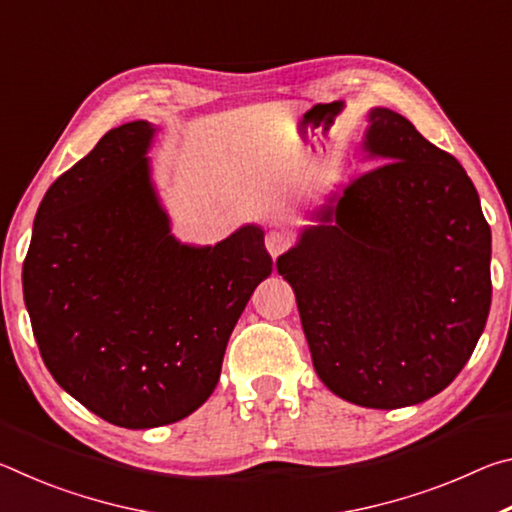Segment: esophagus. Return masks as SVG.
I'll return each instance as SVG.
<instances>
[{"label": "esophagus", "mask_w": 512, "mask_h": 512, "mask_svg": "<svg viewBox=\"0 0 512 512\" xmlns=\"http://www.w3.org/2000/svg\"><path fill=\"white\" fill-rule=\"evenodd\" d=\"M291 246V237L287 235V232H282V230H271L266 235V250H268V255H271L273 259L277 257V255H282L284 250H287Z\"/></svg>", "instance_id": "obj_1"}]
</instances>
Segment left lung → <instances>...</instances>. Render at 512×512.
<instances>
[{"instance_id": "obj_1", "label": "left lung", "mask_w": 512, "mask_h": 512, "mask_svg": "<svg viewBox=\"0 0 512 512\" xmlns=\"http://www.w3.org/2000/svg\"><path fill=\"white\" fill-rule=\"evenodd\" d=\"M363 153L384 164L311 212L316 225L277 273L329 391L402 409L438 395L472 357L492 300V237L465 169L400 112L368 110Z\"/></svg>"}]
</instances>
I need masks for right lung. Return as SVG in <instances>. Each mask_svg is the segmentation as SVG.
Instances as JSON below:
<instances>
[{"instance_id": "obj_1", "label": "right lung", "mask_w": 512, "mask_h": 512, "mask_svg": "<svg viewBox=\"0 0 512 512\" xmlns=\"http://www.w3.org/2000/svg\"><path fill=\"white\" fill-rule=\"evenodd\" d=\"M155 133L144 119L112 128L47 189L22 268L51 377L126 429L205 404L241 311L273 271L257 223L216 246L171 235L146 158Z\"/></svg>"}]
</instances>
